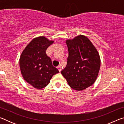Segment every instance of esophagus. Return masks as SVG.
Here are the masks:
<instances>
[{"mask_svg":"<svg viewBox=\"0 0 124 124\" xmlns=\"http://www.w3.org/2000/svg\"><path fill=\"white\" fill-rule=\"evenodd\" d=\"M57 70H58V71H59V72H60L61 71V66H58L57 67Z\"/></svg>","mask_w":124,"mask_h":124,"instance_id":"1","label":"esophagus"}]
</instances>
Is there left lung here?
I'll return each mask as SVG.
<instances>
[{
	"label": "left lung",
	"mask_w": 124,
	"mask_h": 124,
	"mask_svg": "<svg viewBox=\"0 0 124 124\" xmlns=\"http://www.w3.org/2000/svg\"><path fill=\"white\" fill-rule=\"evenodd\" d=\"M69 56L61 74L70 86L81 91L93 85L101 66L99 53L89 39L79 35L66 40Z\"/></svg>",
	"instance_id": "left-lung-1"
}]
</instances>
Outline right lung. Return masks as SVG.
<instances>
[{
    "mask_svg": "<svg viewBox=\"0 0 124 124\" xmlns=\"http://www.w3.org/2000/svg\"><path fill=\"white\" fill-rule=\"evenodd\" d=\"M54 41L44 36L34 38L20 56V67L22 77L35 89L45 87L52 76L59 72L52 66L51 58L46 54L47 48Z\"/></svg>",
    "mask_w": 124,
    "mask_h": 124,
    "instance_id": "1",
    "label": "right lung"
}]
</instances>
